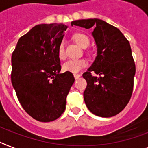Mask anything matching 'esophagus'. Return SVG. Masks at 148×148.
I'll return each mask as SVG.
<instances>
[{"mask_svg":"<svg viewBox=\"0 0 148 148\" xmlns=\"http://www.w3.org/2000/svg\"><path fill=\"white\" fill-rule=\"evenodd\" d=\"M80 77H81V75H80V74H74V78H75V79H79Z\"/></svg>","mask_w":148,"mask_h":148,"instance_id":"obj_1","label":"esophagus"}]
</instances>
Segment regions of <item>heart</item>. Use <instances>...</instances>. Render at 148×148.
Returning <instances> with one entry per match:
<instances>
[{
	"instance_id": "1",
	"label": "heart",
	"mask_w": 148,
	"mask_h": 148,
	"mask_svg": "<svg viewBox=\"0 0 148 148\" xmlns=\"http://www.w3.org/2000/svg\"><path fill=\"white\" fill-rule=\"evenodd\" d=\"M73 39L75 41V43L82 48H86L90 44V40L88 37L83 33H75V35H73ZM57 54L60 60L65 59L66 54L63 43H61L58 47ZM86 65H87V61L85 59H72L67 60L63 63V71L65 72L77 73L84 67L86 66Z\"/></svg>"
}]
</instances>
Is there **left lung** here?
Wrapping results in <instances>:
<instances>
[{
    "label": "left lung",
    "instance_id": "left-lung-1",
    "mask_svg": "<svg viewBox=\"0 0 148 148\" xmlns=\"http://www.w3.org/2000/svg\"><path fill=\"white\" fill-rule=\"evenodd\" d=\"M71 25L94 29L97 56L82 75L87 82L83 95L88 109L101 117L117 115L133 91L135 65L129 41L119 29L96 18L75 20ZM91 71L100 76L93 77Z\"/></svg>",
    "mask_w": 148,
    "mask_h": 148
}]
</instances>
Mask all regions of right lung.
I'll list each match as a JSON object with an SVG mask.
<instances>
[{
    "label": "right lung",
    "mask_w": 148,
    "mask_h": 148,
    "mask_svg": "<svg viewBox=\"0 0 148 148\" xmlns=\"http://www.w3.org/2000/svg\"><path fill=\"white\" fill-rule=\"evenodd\" d=\"M67 25H35L17 42L12 53L11 82L25 112L40 122L59 118L66 109V97L75 79L60 73L58 47Z\"/></svg>",
    "instance_id": "add662e5"
}]
</instances>
